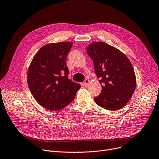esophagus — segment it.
I'll use <instances>...</instances> for the list:
<instances>
[{
	"mask_svg": "<svg viewBox=\"0 0 159 159\" xmlns=\"http://www.w3.org/2000/svg\"><path fill=\"white\" fill-rule=\"evenodd\" d=\"M89 79H86V80H84V82L83 85H84V86H87L88 85H89Z\"/></svg>",
	"mask_w": 159,
	"mask_h": 159,
	"instance_id": "34e87169",
	"label": "esophagus"
}]
</instances>
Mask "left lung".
I'll list each match as a JSON object with an SVG mask.
<instances>
[{"label": "left lung", "mask_w": 159, "mask_h": 159, "mask_svg": "<svg viewBox=\"0 0 159 159\" xmlns=\"http://www.w3.org/2000/svg\"><path fill=\"white\" fill-rule=\"evenodd\" d=\"M86 52L102 84L101 93L94 98L96 104L109 111L125 107L136 86V75L129 59L119 49L103 42H93Z\"/></svg>", "instance_id": "obj_1"}]
</instances>
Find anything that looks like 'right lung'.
Listing matches in <instances>:
<instances>
[{"label": "right lung", "instance_id": "1", "mask_svg": "<svg viewBox=\"0 0 159 159\" xmlns=\"http://www.w3.org/2000/svg\"><path fill=\"white\" fill-rule=\"evenodd\" d=\"M72 46V42L45 44L35 54L29 67V90L35 100L48 110L66 107L80 88L67 76L66 60Z\"/></svg>", "mask_w": 159, "mask_h": 159}]
</instances>
